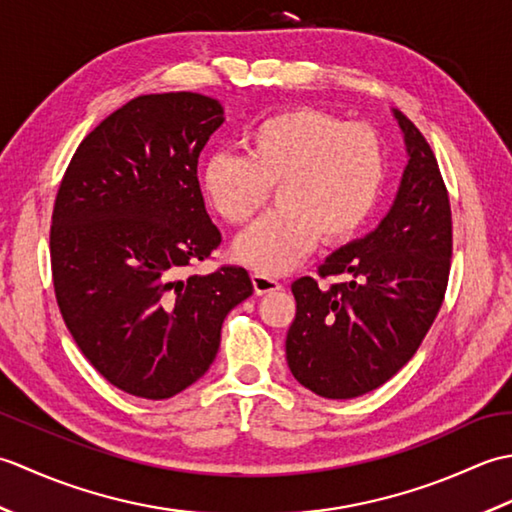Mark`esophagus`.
<instances>
[{"mask_svg": "<svg viewBox=\"0 0 512 512\" xmlns=\"http://www.w3.org/2000/svg\"><path fill=\"white\" fill-rule=\"evenodd\" d=\"M250 281H253L255 295H268V292H275V290L281 288L277 279L262 275V273H253V275H250Z\"/></svg>", "mask_w": 512, "mask_h": 512, "instance_id": "esophagus-1", "label": "esophagus"}]
</instances>
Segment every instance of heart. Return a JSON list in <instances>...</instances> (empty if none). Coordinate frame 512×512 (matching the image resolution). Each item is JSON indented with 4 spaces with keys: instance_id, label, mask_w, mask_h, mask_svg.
<instances>
[{
    "instance_id": "b5f03b06",
    "label": "heart",
    "mask_w": 512,
    "mask_h": 512,
    "mask_svg": "<svg viewBox=\"0 0 512 512\" xmlns=\"http://www.w3.org/2000/svg\"><path fill=\"white\" fill-rule=\"evenodd\" d=\"M387 176L374 127L345 123L317 107H290L246 136V156L215 151L202 167V191L226 222L246 224L277 187L279 209L233 246L244 266L284 275L317 244L352 239L372 217Z\"/></svg>"
}]
</instances>
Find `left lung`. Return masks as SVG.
<instances>
[{
  "label": "left lung",
  "mask_w": 512,
  "mask_h": 512,
  "mask_svg": "<svg viewBox=\"0 0 512 512\" xmlns=\"http://www.w3.org/2000/svg\"><path fill=\"white\" fill-rule=\"evenodd\" d=\"M394 118L409 162L389 213L319 266L321 277H343L339 284L321 290L312 277L292 284L297 314L286 361L323 398H356L387 383L416 354L447 292L449 193L420 129L398 110Z\"/></svg>",
  "instance_id": "left-lung-1"
}]
</instances>
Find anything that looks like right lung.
<instances>
[{
    "mask_svg": "<svg viewBox=\"0 0 512 512\" xmlns=\"http://www.w3.org/2000/svg\"><path fill=\"white\" fill-rule=\"evenodd\" d=\"M222 123L211 96H138L83 138L54 200L61 317L96 372L138 398L165 400L204 376L226 314L253 295L239 266L180 277L222 242L198 182Z\"/></svg>",
    "mask_w": 512,
    "mask_h": 512,
    "instance_id": "right-lung-1",
    "label": "right lung"
}]
</instances>
